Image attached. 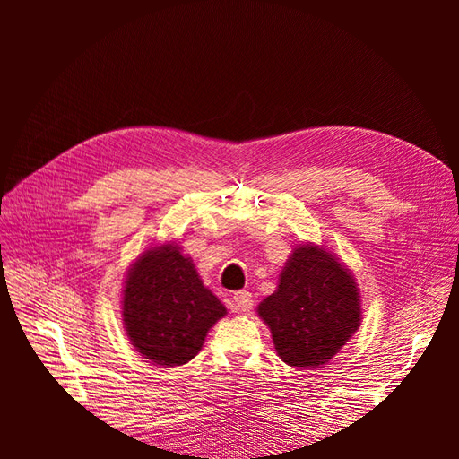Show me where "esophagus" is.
<instances>
[{"label": "esophagus", "instance_id": "obj_1", "mask_svg": "<svg viewBox=\"0 0 459 459\" xmlns=\"http://www.w3.org/2000/svg\"><path fill=\"white\" fill-rule=\"evenodd\" d=\"M253 295L248 293V290H238V293H233L231 299V308L235 312H248L253 308Z\"/></svg>", "mask_w": 459, "mask_h": 459}]
</instances>
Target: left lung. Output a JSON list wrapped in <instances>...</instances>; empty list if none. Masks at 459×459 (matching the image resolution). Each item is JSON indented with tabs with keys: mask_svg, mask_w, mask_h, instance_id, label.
I'll use <instances>...</instances> for the list:
<instances>
[{
	"mask_svg": "<svg viewBox=\"0 0 459 459\" xmlns=\"http://www.w3.org/2000/svg\"><path fill=\"white\" fill-rule=\"evenodd\" d=\"M275 352L287 366L327 364L359 327L354 277L317 245H300L287 260L275 293L258 304Z\"/></svg>",
	"mask_w": 459,
	"mask_h": 459,
	"instance_id": "obj_1",
	"label": "left lung"
}]
</instances>
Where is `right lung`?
<instances>
[{"mask_svg":"<svg viewBox=\"0 0 459 459\" xmlns=\"http://www.w3.org/2000/svg\"><path fill=\"white\" fill-rule=\"evenodd\" d=\"M122 295V322L135 351L166 368L195 358L208 329L226 316L191 258L170 243L135 260Z\"/></svg>","mask_w":459,"mask_h":459,"instance_id":"obj_1","label":"right lung"}]
</instances>
